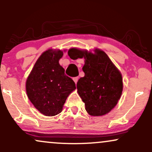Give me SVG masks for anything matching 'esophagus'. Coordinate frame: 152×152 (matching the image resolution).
<instances>
[{
  "label": "esophagus",
  "mask_w": 152,
  "mask_h": 152,
  "mask_svg": "<svg viewBox=\"0 0 152 152\" xmlns=\"http://www.w3.org/2000/svg\"><path fill=\"white\" fill-rule=\"evenodd\" d=\"M73 80H74V81L75 82V83H76H76H77V81H78V77L73 78Z\"/></svg>",
  "instance_id": "obj_1"
}]
</instances>
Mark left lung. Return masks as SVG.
<instances>
[{
    "mask_svg": "<svg viewBox=\"0 0 152 152\" xmlns=\"http://www.w3.org/2000/svg\"><path fill=\"white\" fill-rule=\"evenodd\" d=\"M95 53L71 48L70 58H84V76L77 82V90L91 116L105 115L117 104L123 90L121 74L105 52L96 48Z\"/></svg>",
    "mask_w": 152,
    "mask_h": 152,
    "instance_id": "obj_1",
    "label": "left lung"
}]
</instances>
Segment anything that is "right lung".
Here are the masks:
<instances>
[{
	"label": "right lung",
	"mask_w": 152,
	"mask_h": 152,
	"mask_svg": "<svg viewBox=\"0 0 152 152\" xmlns=\"http://www.w3.org/2000/svg\"><path fill=\"white\" fill-rule=\"evenodd\" d=\"M62 50L48 49L41 54L26 80L29 100L41 114L53 116L62 111L66 99L76 89L74 81L59 64Z\"/></svg>",
	"instance_id": "1"
}]
</instances>
